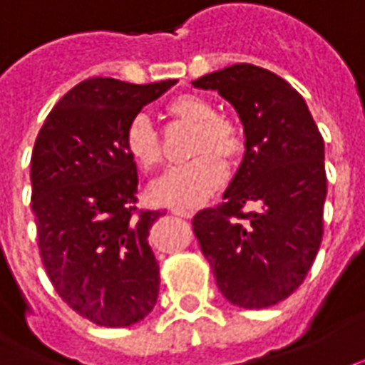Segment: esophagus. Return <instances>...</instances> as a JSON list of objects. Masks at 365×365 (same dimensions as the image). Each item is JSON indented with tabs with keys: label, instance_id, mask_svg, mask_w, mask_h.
Returning a JSON list of instances; mask_svg holds the SVG:
<instances>
[{
	"label": "esophagus",
	"instance_id": "obj_1",
	"mask_svg": "<svg viewBox=\"0 0 365 365\" xmlns=\"http://www.w3.org/2000/svg\"><path fill=\"white\" fill-rule=\"evenodd\" d=\"M173 215H178V217H185V220H190L193 217L192 210H172Z\"/></svg>",
	"mask_w": 365,
	"mask_h": 365
}]
</instances>
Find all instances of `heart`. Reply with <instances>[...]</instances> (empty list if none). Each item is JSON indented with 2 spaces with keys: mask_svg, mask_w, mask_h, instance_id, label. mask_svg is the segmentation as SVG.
Returning <instances> with one entry per match:
<instances>
[{
  "mask_svg": "<svg viewBox=\"0 0 365 365\" xmlns=\"http://www.w3.org/2000/svg\"><path fill=\"white\" fill-rule=\"evenodd\" d=\"M168 113L195 125L193 160L173 165L150 185L151 202L173 210L202 205L224 183L225 162H235L245 150L244 130L234 120L217 115V108L197 93L170 99ZM123 148L138 168L150 172L162 163V138L148 113H133L123 130Z\"/></svg>",
  "mask_w": 365,
  "mask_h": 365,
  "instance_id": "b5f03b06",
  "label": "heart"
}]
</instances>
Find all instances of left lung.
I'll return each instance as SVG.
<instances>
[{"label":"left lung","instance_id":"8db88e82","mask_svg":"<svg viewBox=\"0 0 365 365\" xmlns=\"http://www.w3.org/2000/svg\"><path fill=\"white\" fill-rule=\"evenodd\" d=\"M244 123L245 153L224 203L193 215V234L227 302L262 309L306 279L324 235V138L304 98L276 73L235 63L193 81ZM257 202V212H244Z\"/></svg>","mask_w":365,"mask_h":365}]
</instances>
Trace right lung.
<instances>
[{"mask_svg":"<svg viewBox=\"0 0 365 365\" xmlns=\"http://www.w3.org/2000/svg\"><path fill=\"white\" fill-rule=\"evenodd\" d=\"M173 83L86 79L37 133L31 210L39 255L59 297L96 326L128 328L158 302L160 266L148 235L162 212L135 207L138 168L123 130Z\"/></svg>","mask_w":365,"mask_h":365,"instance_id":"1","label":"right lung"}]
</instances>
